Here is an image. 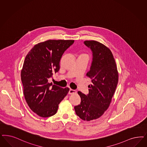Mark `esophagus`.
I'll list each match as a JSON object with an SVG mask.
<instances>
[{"label": "esophagus", "instance_id": "obj_1", "mask_svg": "<svg viewBox=\"0 0 147 147\" xmlns=\"http://www.w3.org/2000/svg\"><path fill=\"white\" fill-rule=\"evenodd\" d=\"M75 93H76V90H73V89H70L69 90V92H68V94H70V95L74 94H75Z\"/></svg>", "mask_w": 147, "mask_h": 147}]
</instances>
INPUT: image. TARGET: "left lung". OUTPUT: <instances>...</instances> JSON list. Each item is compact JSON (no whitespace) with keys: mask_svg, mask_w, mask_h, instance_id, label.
Returning a JSON list of instances; mask_svg holds the SVG:
<instances>
[{"mask_svg":"<svg viewBox=\"0 0 147 147\" xmlns=\"http://www.w3.org/2000/svg\"><path fill=\"white\" fill-rule=\"evenodd\" d=\"M84 44L92 52V62L86 75L91 84L89 94L78 91L81 102L74 107L80 119L89 121L98 119L109 107L118 83L119 74L113 53L109 48L95 40Z\"/></svg>","mask_w":147,"mask_h":147,"instance_id":"left-lung-1","label":"left lung"}]
</instances>
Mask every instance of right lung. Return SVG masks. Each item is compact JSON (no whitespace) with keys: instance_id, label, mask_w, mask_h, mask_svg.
<instances>
[{"instance_id":"1","label":"right lung","mask_w":147,"mask_h":147,"mask_svg":"<svg viewBox=\"0 0 147 147\" xmlns=\"http://www.w3.org/2000/svg\"><path fill=\"white\" fill-rule=\"evenodd\" d=\"M74 42L48 40L34 45L25 57L21 71L25 99L31 110L39 116L54 115L69 92L68 88L52 85L48 80L59 70L62 55Z\"/></svg>"}]
</instances>
